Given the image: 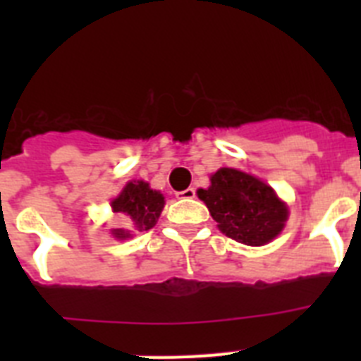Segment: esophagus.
I'll return each instance as SVG.
<instances>
[{"instance_id":"obj_1","label":"esophagus","mask_w":361,"mask_h":361,"mask_svg":"<svg viewBox=\"0 0 361 361\" xmlns=\"http://www.w3.org/2000/svg\"><path fill=\"white\" fill-rule=\"evenodd\" d=\"M177 199H180V200L195 199V190H193V188H188V190H184V191H178Z\"/></svg>"}]
</instances>
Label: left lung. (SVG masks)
<instances>
[{
  "label": "left lung",
  "instance_id": "8db88e82",
  "mask_svg": "<svg viewBox=\"0 0 361 361\" xmlns=\"http://www.w3.org/2000/svg\"><path fill=\"white\" fill-rule=\"evenodd\" d=\"M226 237L247 245H262L282 231L288 208L275 190L253 175L220 168L212 186L197 191Z\"/></svg>",
  "mask_w": 361,
  "mask_h": 361
}]
</instances>
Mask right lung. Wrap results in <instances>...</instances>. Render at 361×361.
I'll return each mask as SVG.
<instances>
[{"mask_svg":"<svg viewBox=\"0 0 361 361\" xmlns=\"http://www.w3.org/2000/svg\"><path fill=\"white\" fill-rule=\"evenodd\" d=\"M164 208V197L152 190L145 180H133L124 186L121 195L111 200V209L124 219L126 229H116V238H130L133 233L148 231L155 226Z\"/></svg>","mask_w":361,"mask_h":361,"instance_id":"obj_1","label":"right lung"}]
</instances>
